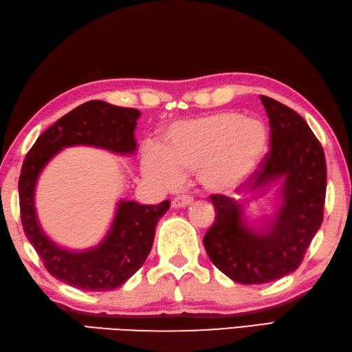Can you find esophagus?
Listing matches in <instances>:
<instances>
[{
  "instance_id": "1",
  "label": "esophagus",
  "mask_w": 352,
  "mask_h": 352,
  "mask_svg": "<svg viewBox=\"0 0 352 352\" xmlns=\"http://www.w3.org/2000/svg\"><path fill=\"white\" fill-rule=\"evenodd\" d=\"M192 203V197L190 195H177L175 198H172V208H186Z\"/></svg>"
}]
</instances>
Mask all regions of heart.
Returning a JSON list of instances; mask_svg holds the SVG:
<instances>
[{
	"instance_id": "obj_1",
	"label": "heart",
	"mask_w": 352,
	"mask_h": 352,
	"mask_svg": "<svg viewBox=\"0 0 352 352\" xmlns=\"http://www.w3.org/2000/svg\"><path fill=\"white\" fill-rule=\"evenodd\" d=\"M270 144L265 121L235 111L214 112L170 124L162 146L146 143L142 169L164 188L197 170L198 183L209 192H229L258 170Z\"/></svg>"
}]
</instances>
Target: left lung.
I'll use <instances>...</instances> for the list:
<instances>
[{"label": "left lung", "mask_w": 352, "mask_h": 352, "mask_svg": "<svg viewBox=\"0 0 352 352\" xmlns=\"http://www.w3.org/2000/svg\"><path fill=\"white\" fill-rule=\"evenodd\" d=\"M271 126V151L249 178L246 195L279 184L280 204L255 228L245 220L242 198L210 195L215 221L203 239L212 263L231 280L260 285L297 270L323 221L327 162L308 123L278 101L261 95Z\"/></svg>", "instance_id": "8db88e82"}]
</instances>
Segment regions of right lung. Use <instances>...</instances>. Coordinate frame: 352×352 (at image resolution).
<instances>
[{"label": "right lung", "mask_w": 352, "mask_h": 352, "mask_svg": "<svg viewBox=\"0 0 352 352\" xmlns=\"http://www.w3.org/2000/svg\"><path fill=\"white\" fill-rule=\"evenodd\" d=\"M142 112L92 100L75 107L44 131L21 168L18 192L23 229L49 274L85 291H112L129 280L148 258L155 226L169 209V200L157 206L120 200L111 228L97 246L72 251L47 237L35 208V189L43 169L70 146H94L118 155L137 151L135 127Z\"/></svg>", "instance_id": "right-lung-1"}]
</instances>
